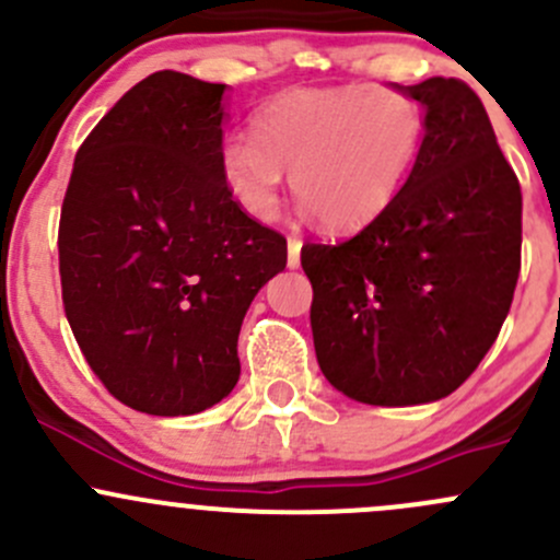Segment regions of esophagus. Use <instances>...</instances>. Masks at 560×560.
Segmentation results:
<instances>
[{"label": "esophagus", "mask_w": 560, "mask_h": 560, "mask_svg": "<svg viewBox=\"0 0 560 560\" xmlns=\"http://www.w3.org/2000/svg\"><path fill=\"white\" fill-rule=\"evenodd\" d=\"M301 246L303 241L298 238V235H290V238H287V265H290V268H298V265H301Z\"/></svg>", "instance_id": "34e87169"}]
</instances>
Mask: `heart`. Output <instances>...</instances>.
<instances>
[{
	"label": "heart",
	"instance_id": "heart-1",
	"mask_svg": "<svg viewBox=\"0 0 560 560\" xmlns=\"http://www.w3.org/2000/svg\"><path fill=\"white\" fill-rule=\"evenodd\" d=\"M252 132L222 145V178L244 211L273 217L292 171V191L322 228L352 230L404 189L425 140V110L374 83L290 89L254 113Z\"/></svg>",
	"mask_w": 560,
	"mask_h": 560
}]
</instances>
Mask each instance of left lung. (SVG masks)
<instances>
[{
	"label": "left lung",
	"instance_id": "obj_1",
	"mask_svg": "<svg viewBox=\"0 0 560 560\" xmlns=\"http://www.w3.org/2000/svg\"><path fill=\"white\" fill-rule=\"evenodd\" d=\"M398 89L425 107L404 189L352 238L301 248L322 374L374 406L455 393L499 338L521 273V184L479 97L457 78Z\"/></svg>",
	"mask_w": 560,
	"mask_h": 560
}]
</instances>
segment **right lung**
Returning <instances> with one entry per match:
<instances>
[{"mask_svg": "<svg viewBox=\"0 0 560 560\" xmlns=\"http://www.w3.org/2000/svg\"><path fill=\"white\" fill-rule=\"evenodd\" d=\"M224 83L162 70L75 154L59 219L61 301L83 358L129 409L180 417L241 376L238 332L287 238L222 178Z\"/></svg>", "mask_w": 560, "mask_h": 560, "instance_id": "add662e5", "label": "right lung"}]
</instances>
